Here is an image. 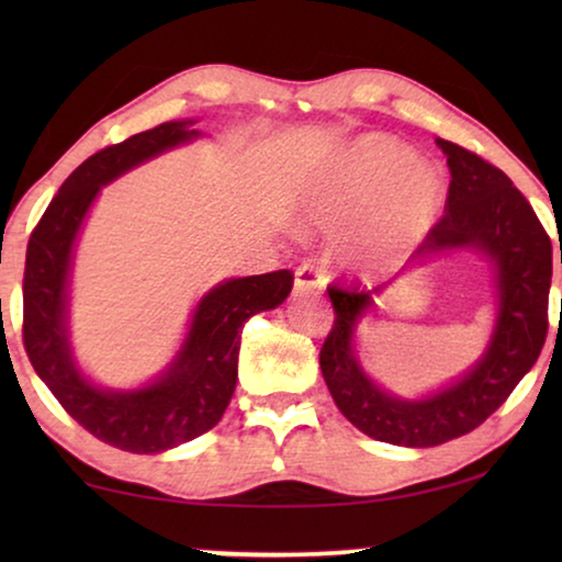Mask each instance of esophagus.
<instances>
[{
    "instance_id": "esophagus-1",
    "label": "esophagus",
    "mask_w": 562,
    "mask_h": 562,
    "mask_svg": "<svg viewBox=\"0 0 562 562\" xmlns=\"http://www.w3.org/2000/svg\"><path fill=\"white\" fill-rule=\"evenodd\" d=\"M327 281V271L322 268L317 260H302V263L296 266V273H294V289L299 294H304V291H319L325 286Z\"/></svg>"
}]
</instances>
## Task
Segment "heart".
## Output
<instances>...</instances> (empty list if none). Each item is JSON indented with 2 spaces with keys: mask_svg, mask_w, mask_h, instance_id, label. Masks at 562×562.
I'll return each mask as SVG.
<instances>
[{
  "mask_svg": "<svg viewBox=\"0 0 562 562\" xmlns=\"http://www.w3.org/2000/svg\"><path fill=\"white\" fill-rule=\"evenodd\" d=\"M442 199L435 168L414 164V153L394 137H366L345 160L333 187L322 196L327 222L356 220L371 212L352 260L386 263L404 252L432 222Z\"/></svg>",
  "mask_w": 562,
  "mask_h": 562,
  "instance_id": "heart-1",
  "label": "heart"
}]
</instances>
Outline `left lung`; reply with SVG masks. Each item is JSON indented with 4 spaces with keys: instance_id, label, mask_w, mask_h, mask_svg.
Returning <instances> with one entry per match:
<instances>
[{
    "instance_id": "left-lung-1",
    "label": "left lung",
    "mask_w": 562,
    "mask_h": 562,
    "mask_svg": "<svg viewBox=\"0 0 562 562\" xmlns=\"http://www.w3.org/2000/svg\"><path fill=\"white\" fill-rule=\"evenodd\" d=\"M437 145L448 156L452 179L445 214L429 227L417 256L479 248L494 260L498 322L486 356L456 386L422 402L386 394L360 371L350 350L356 319L373 304V291L340 281L327 286L335 319L319 350L322 375L337 409L363 435L404 448H432L483 425L540 358L550 327L552 243L532 204L479 153L442 137Z\"/></svg>"
}]
</instances>
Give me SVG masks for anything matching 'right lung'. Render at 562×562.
<instances>
[{"label": "right lung", "instance_id": "right-lung-1", "mask_svg": "<svg viewBox=\"0 0 562 562\" xmlns=\"http://www.w3.org/2000/svg\"><path fill=\"white\" fill-rule=\"evenodd\" d=\"M194 135L187 122H164L97 150L64 181L27 243L22 342L30 363L87 432L127 452L176 448L217 425L235 391L245 322L279 306L294 286L289 268L220 283L199 302L187 342L153 386L102 391L76 371L66 337V281L83 214L104 183Z\"/></svg>", "mask_w": 562, "mask_h": 562}]
</instances>
